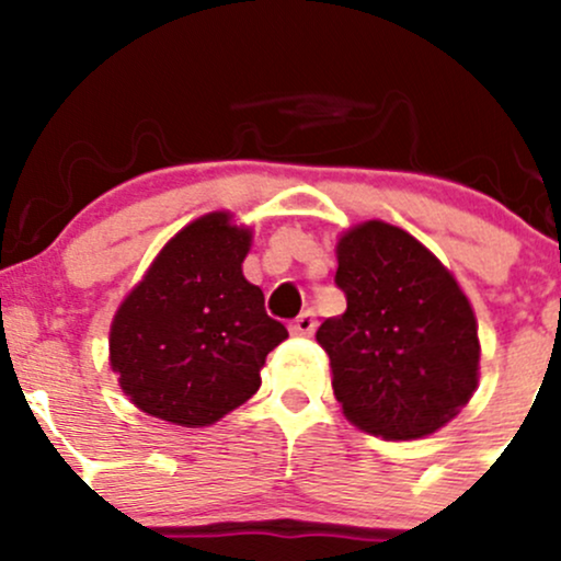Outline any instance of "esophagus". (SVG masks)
Wrapping results in <instances>:
<instances>
[{
  "mask_svg": "<svg viewBox=\"0 0 561 561\" xmlns=\"http://www.w3.org/2000/svg\"><path fill=\"white\" fill-rule=\"evenodd\" d=\"M313 330H317V317H313V311L300 313V317L289 324V332L298 334V337H308V334H313Z\"/></svg>",
  "mask_w": 561,
  "mask_h": 561,
  "instance_id": "1",
  "label": "esophagus"
}]
</instances>
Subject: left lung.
<instances>
[{
	"instance_id": "8db88e82",
	"label": "left lung",
	"mask_w": 561,
	"mask_h": 561,
	"mask_svg": "<svg viewBox=\"0 0 561 561\" xmlns=\"http://www.w3.org/2000/svg\"><path fill=\"white\" fill-rule=\"evenodd\" d=\"M334 253L347 308L317 340L345 420L385 440L437 433L480 382L467 293L416 237L377 218L345 229Z\"/></svg>"
}]
</instances>
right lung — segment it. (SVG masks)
Wrapping results in <instances>:
<instances>
[{
    "label": "right lung",
    "mask_w": 561,
    "mask_h": 561,
    "mask_svg": "<svg viewBox=\"0 0 561 561\" xmlns=\"http://www.w3.org/2000/svg\"><path fill=\"white\" fill-rule=\"evenodd\" d=\"M253 229L214 210L179 229L111 321V369L145 414L210 427L261 388L266 356L287 337L242 274Z\"/></svg>",
    "instance_id": "right-lung-1"
}]
</instances>
